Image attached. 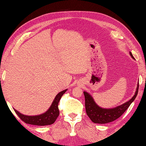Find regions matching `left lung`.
I'll return each mask as SVG.
<instances>
[{
	"instance_id": "obj_1",
	"label": "left lung",
	"mask_w": 146,
	"mask_h": 146,
	"mask_svg": "<svg viewBox=\"0 0 146 146\" xmlns=\"http://www.w3.org/2000/svg\"><path fill=\"white\" fill-rule=\"evenodd\" d=\"M130 54L132 58H134L131 52H130ZM138 90L139 83L137 84L135 95L131 100L120 106L113 108H108V109L98 107L92 96L87 92H83L85 98V109L86 114L92 122L95 123H101V124L102 123L103 124V123L113 122L122 115L129 108L132 102L135 100L138 94Z\"/></svg>"
}]
</instances>
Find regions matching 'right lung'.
Returning a JSON list of instances; mask_svg holds the SVG:
<instances>
[{"instance_id":"right-lung-1","label":"right lung","mask_w":146,"mask_h":146,"mask_svg":"<svg viewBox=\"0 0 146 146\" xmlns=\"http://www.w3.org/2000/svg\"><path fill=\"white\" fill-rule=\"evenodd\" d=\"M67 90L62 91L56 96L54 101L51 105L50 108L46 111L45 113L41 115L36 116H27L19 112L16 110H14L15 112L19 116L20 119L26 123L36 125H48L53 123L60 114V111L58 108V103L60 102L62 96L66 92Z\"/></svg>"}]
</instances>
